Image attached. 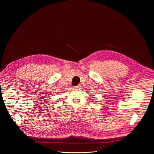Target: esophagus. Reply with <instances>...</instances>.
<instances>
[{"label":"esophagus","instance_id":"34e87169","mask_svg":"<svg viewBox=\"0 0 154 154\" xmlns=\"http://www.w3.org/2000/svg\"><path fill=\"white\" fill-rule=\"evenodd\" d=\"M74 89L79 90V89L80 88V85H78V86H74Z\"/></svg>","mask_w":154,"mask_h":154}]
</instances>
